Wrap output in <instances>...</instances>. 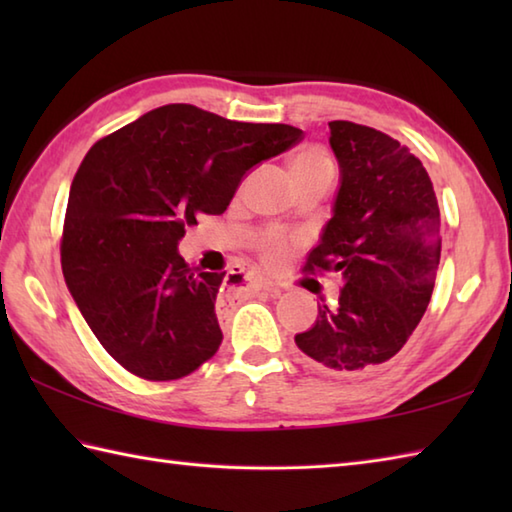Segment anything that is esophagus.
Instances as JSON below:
<instances>
[{
    "label": "esophagus",
    "instance_id": "34e87169",
    "mask_svg": "<svg viewBox=\"0 0 512 512\" xmlns=\"http://www.w3.org/2000/svg\"><path fill=\"white\" fill-rule=\"evenodd\" d=\"M239 290H246V292H257V290H262V284H259L257 279H253V277L244 275V277H242V284H239Z\"/></svg>",
    "mask_w": 512,
    "mask_h": 512
}]
</instances>
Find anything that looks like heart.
<instances>
[{"label": "heart", "mask_w": 512, "mask_h": 512, "mask_svg": "<svg viewBox=\"0 0 512 512\" xmlns=\"http://www.w3.org/2000/svg\"><path fill=\"white\" fill-rule=\"evenodd\" d=\"M292 176L295 180H306V178H317V176H332L334 167L330 156L325 154L321 147H303L297 151V156L290 162ZM292 255V244L281 233H268L262 242H259V257L266 268L277 270L288 262Z\"/></svg>", "instance_id": "obj_1"}]
</instances>
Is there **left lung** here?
I'll return each mask as SVG.
<instances>
[{
	"mask_svg": "<svg viewBox=\"0 0 512 512\" xmlns=\"http://www.w3.org/2000/svg\"><path fill=\"white\" fill-rule=\"evenodd\" d=\"M341 167L334 215L308 255V273H339L336 306L295 336L339 376L369 374L396 356L431 301L440 264V209L422 162L398 140L350 121L330 123Z\"/></svg>",
	"mask_w": 512,
	"mask_h": 512,
	"instance_id": "8db88e82",
	"label": "left lung"
}]
</instances>
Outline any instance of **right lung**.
<instances>
[{
    "mask_svg": "<svg viewBox=\"0 0 512 512\" xmlns=\"http://www.w3.org/2000/svg\"><path fill=\"white\" fill-rule=\"evenodd\" d=\"M301 138L290 125L228 121L173 103L85 154L63 222V277L96 339L127 372L178 380L217 352L226 273L191 268L178 242L198 215L226 211L250 167Z\"/></svg>",
    "mask_w": 512,
    "mask_h": 512,
    "instance_id": "right-lung-1",
    "label": "right lung"
}]
</instances>
